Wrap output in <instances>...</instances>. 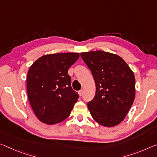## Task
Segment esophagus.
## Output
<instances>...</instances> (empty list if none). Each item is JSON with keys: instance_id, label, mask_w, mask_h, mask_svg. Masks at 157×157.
Here are the masks:
<instances>
[{"instance_id": "34e87169", "label": "esophagus", "mask_w": 157, "mask_h": 157, "mask_svg": "<svg viewBox=\"0 0 157 157\" xmlns=\"http://www.w3.org/2000/svg\"><path fill=\"white\" fill-rule=\"evenodd\" d=\"M83 93H84V91H83V89H81L80 91H79V95L80 96H82V94H83Z\"/></svg>"}]
</instances>
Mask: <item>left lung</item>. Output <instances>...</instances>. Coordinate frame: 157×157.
<instances>
[{"instance_id": "1", "label": "left lung", "mask_w": 157, "mask_h": 157, "mask_svg": "<svg viewBox=\"0 0 157 157\" xmlns=\"http://www.w3.org/2000/svg\"><path fill=\"white\" fill-rule=\"evenodd\" d=\"M82 59L96 83L94 98L87 103L94 120L112 127L124 120L135 98V76L120 56L103 51L82 52Z\"/></svg>"}]
</instances>
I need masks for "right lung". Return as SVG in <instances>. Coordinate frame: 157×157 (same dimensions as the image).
<instances>
[{
    "label": "right lung",
    "mask_w": 157,
    "mask_h": 157,
    "mask_svg": "<svg viewBox=\"0 0 157 157\" xmlns=\"http://www.w3.org/2000/svg\"><path fill=\"white\" fill-rule=\"evenodd\" d=\"M79 53L47 54L34 62L27 75L29 100L42 122L54 124L66 119L78 99L68 74Z\"/></svg>",
    "instance_id": "1"
}]
</instances>
